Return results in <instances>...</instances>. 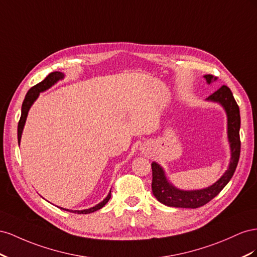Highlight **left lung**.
Listing matches in <instances>:
<instances>
[{"mask_svg": "<svg viewBox=\"0 0 257 257\" xmlns=\"http://www.w3.org/2000/svg\"><path fill=\"white\" fill-rule=\"evenodd\" d=\"M204 78L210 84L213 80H216V76L207 74ZM208 100L214 101L221 103L227 113V119H228V140L231 149V159L228 170L225 172L223 177L219 179L213 185L200 189V190H180L172 186L167 181L165 173L161 167L156 164H152L153 181H152V190L153 194L157 198V200L161 203L169 207L175 208H189L196 209L204 206L209 201L216 197L221 190L227 185L230 181L232 175L236 171V168L240 157V111L239 106L234 100L232 92L228 87L223 85L219 87L216 91H214L208 97Z\"/></svg>", "mask_w": 257, "mask_h": 257, "instance_id": "1", "label": "left lung"}]
</instances>
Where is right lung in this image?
Here are the masks:
<instances>
[{
    "label": "right lung",
    "instance_id": "1",
    "mask_svg": "<svg viewBox=\"0 0 257 257\" xmlns=\"http://www.w3.org/2000/svg\"><path fill=\"white\" fill-rule=\"evenodd\" d=\"M63 78V74L60 72H51L50 74L43 80V82L36 84L35 86H33L32 88H30V90L28 91V93L26 94V98L24 100V103H23V107H21V116H20V119L18 122V143L20 144V139H21V134H23V130H24V126H25V122L27 119V116H28V112L29 109H30L31 105L33 104V102L36 100V98L39 97L40 92L44 91L48 89L49 87L53 86L56 82L58 80ZM109 198H111V193L107 195V197L105 199L100 202L99 204H97L96 207H92L90 209H86V210H82V211H73V210H68V209H62L64 211H69L72 212V213H77V214H88V213H92V212L97 211L101 208H103L105 204L107 203V201L109 200Z\"/></svg>",
    "mask_w": 257,
    "mask_h": 257
}]
</instances>
